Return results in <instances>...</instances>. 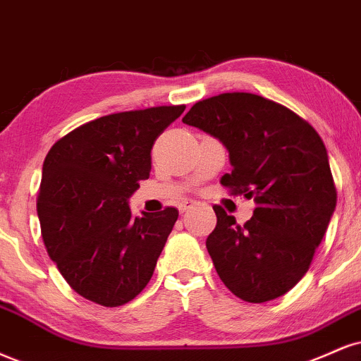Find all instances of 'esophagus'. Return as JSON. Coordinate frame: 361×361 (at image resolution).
<instances>
[{
    "instance_id": "obj_1",
    "label": "esophagus",
    "mask_w": 361,
    "mask_h": 361,
    "mask_svg": "<svg viewBox=\"0 0 361 361\" xmlns=\"http://www.w3.org/2000/svg\"><path fill=\"white\" fill-rule=\"evenodd\" d=\"M192 205H193L192 200H183V202L178 203V210H180V214H185V212L188 210V208Z\"/></svg>"
}]
</instances>
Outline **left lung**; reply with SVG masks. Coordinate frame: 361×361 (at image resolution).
<instances>
[{"label": "left lung", "mask_w": 361, "mask_h": 361, "mask_svg": "<svg viewBox=\"0 0 361 361\" xmlns=\"http://www.w3.org/2000/svg\"><path fill=\"white\" fill-rule=\"evenodd\" d=\"M183 123L227 147L232 173L220 183L255 202L244 225L214 207L207 249L216 274L247 302L282 296L307 272L336 207L323 139L288 107L249 92L203 99Z\"/></svg>", "instance_id": "obj_1"}]
</instances>
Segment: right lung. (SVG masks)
<instances>
[{"label":"right lung","instance_id":"add662e5","mask_svg":"<svg viewBox=\"0 0 361 361\" xmlns=\"http://www.w3.org/2000/svg\"><path fill=\"white\" fill-rule=\"evenodd\" d=\"M185 106L102 116L50 147L37 212L50 259L82 298L123 306L146 288L178 210L131 214L128 200L147 180L154 141Z\"/></svg>","mask_w":361,"mask_h":361}]
</instances>
